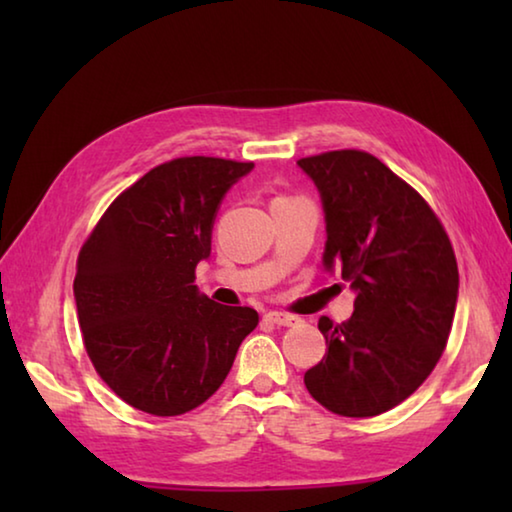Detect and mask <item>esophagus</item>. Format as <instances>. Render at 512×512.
Masks as SVG:
<instances>
[{"mask_svg":"<svg viewBox=\"0 0 512 512\" xmlns=\"http://www.w3.org/2000/svg\"><path fill=\"white\" fill-rule=\"evenodd\" d=\"M266 320H271V323H275V325H296L300 318L293 314H287V311H268Z\"/></svg>","mask_w":512,"mask_h":512,"instance_id":"1","label":"esophagus"}]
</instances>
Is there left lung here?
Segmentation results:
<instances>
[{"label":"left lung","mask_w":512,"mask_h":512,"mask_svg":"<svg viewBox=\"0 0 512 512\" xmlns=\"http://www.w3.org/2000/svg\"><path fill=\"white\" fill-rule=\"evenodd\" d=\"M323 198V262L357 291L345 323L320 316L327 352L305 372L309 395L345 418H372L422 386L445 352L458 298L443 223L404 180L359 149L298 160Z\"/></svg>","instance_id":"obj_1"}]
</instances>
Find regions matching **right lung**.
I'll return each instance as SVG.
<instances>
[{
    "label": "right lung",
    "instance_id": "add662e5",
    "mask_svg": "<svg viewBox=\"0 0 512 512\" xmlns=\"http://www.w3.org/2000/svg\"><path fill=\"white\" fill-rule=\"evenodd\" d=\"M253 162L187 155L124 189L76 259L74 298L97 375L133 409L183 415L219 391L259 316L196 289L223 194Z\"/></svg>",
    "mask_w": 512,
    "mask_h": 512
}]
</instances>
